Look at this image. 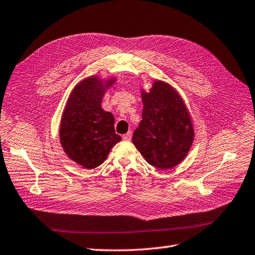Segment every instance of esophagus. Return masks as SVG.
<instances>
[{
    "instance_id": "esophagus-1",
    "label": "esophagus",
    "mask_w": 255,
    "mask_h": 255,
    "mask_svg": "<svg viewBox=\"0 0 255 255\" xmlns=\"http://www.w3.org/2000/svg\"><path fill=\"white\" fill-rule=\"evenodd\" d=\"M131 136H132V132L131 131H128L127 133H125V134L123 135V140L130 141V140H131Z\"/></svg>"
}]
</instances>
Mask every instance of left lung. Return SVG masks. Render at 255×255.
<instances>
[{
  "label": "left lung",
  "mask_w": 255,
  "mask_h": 255,
  "mask_svg": "<svg viewBox=\"0 0 255 255\" xmlns=\"http://www.w3.org/2000/svg\"><path fill=\"white\" fill-rule=\"evenodd\" d=\"M142 121L132 135L134 146L149 165L161 170L175 167L194 140L183 100L170 85L155 82L148 94H142Z\"/></svg>",
  "instance_id": "8db88e82"
}]
</instances>
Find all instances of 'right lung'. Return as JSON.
Wrapping results in <instances>:
<instances>
[{
  "label": "right lung",
  "mask_w": 255,
  "mask_h": 255,
  "mask_svg": "<svg viewBox=\"0 0 255 255\" xmlns=\"http://www.w3.org/2000/svg\"><path fill=\"white\" fill-rule=\"evenodd\" d=\"M104 89L95 76L82 81L71 93L61 120L60 142L64 152L87 169L100 166L122 140L115 133L114 116L101 108Z\"/></svg>",
  "instance_id": "add662e5"
}]
</instances>
